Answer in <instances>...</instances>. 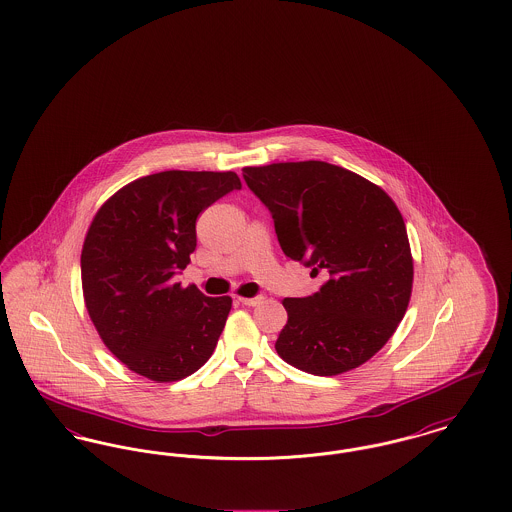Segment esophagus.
Instances as JSON below:
<instances>
[{
	"instance_id": "obj_1",
	"label": "esophagus",
	"mask_w": 512,
	"mask_h": 512,
	"mask_svg": "<svg viewBox=\"0 0 512 512\" xmlns=\"http://www.w3.org/2000/svg\"><path fill=\"white\" fill-rule=\"evenodd\" d=\"M263 295H257V297H238V301L242 303V305H247V307H257V305H261L263 303Z\"/></svg>"
}]
</instances>
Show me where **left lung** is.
<instances>
[{
	"label": "left lung",
	"mask_w": 512,
	"mask_h": 512,
	"mask_svg": "<svg viewBox=\"0 0 512 512\" xmlns=\"http://www.w3.org/2000/svg\"><path fill=\"white\" fill-rule=\"evenodd\" d=\"M247 188L274 220L282 251L324 274L307 297H286L276 351L317 376L357 368L390 340L407 311L413 257L390 195L324 161L245 167Z\"/></svg>",
	"instance_id": "obj_1"
}]
</instances>
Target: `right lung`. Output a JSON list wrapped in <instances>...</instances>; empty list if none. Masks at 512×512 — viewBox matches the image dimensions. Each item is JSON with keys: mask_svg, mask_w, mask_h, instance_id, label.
<instances>
[{"mask_svg": "<svg viewBox=\"0 0 512 512\" xmlns=\"http://www.w3.org/2000/svg\"><path fill=\"white\" fill-rule=\"evenodd\" d=\"M234 190L236 172H157L109 197L92 220L80 257L86 309L136 374L176 382L213 355L232 299L172 278L190 263L199 213Z\"/></svg>", "mask_w": 512, "mask_h": 512, "instance_id": "add662e5", "label": "right lung"}]
</instances>
